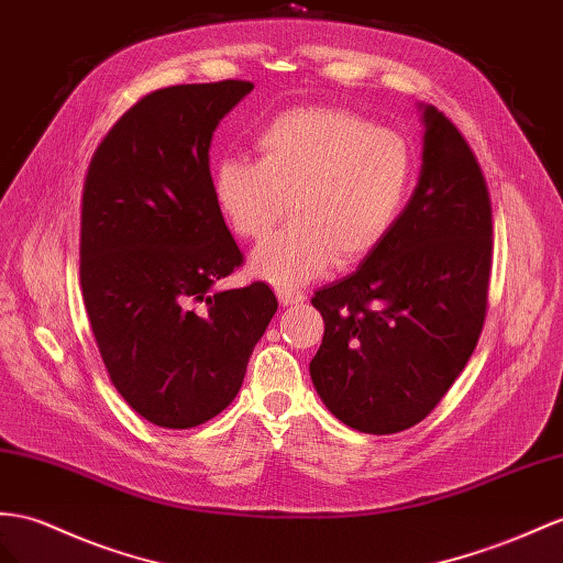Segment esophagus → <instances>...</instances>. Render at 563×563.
Masks as SVG:
<instances>
[{"label": "esophagus", "mask_w": 563, "mask_h": 563, "mask_svg": "<svg viewBox=\"0 0 563 563\" xmlns=\"http://www.w3.org/2000/svg\"><path fill=\"white\" fill-rule=\"evenodd\" d=\"M278 299L283 307H292V305H301L307 299V295L301 290H295V287H278Z\"/></svg>", "instance_id": "34e87169"}]
</instances>
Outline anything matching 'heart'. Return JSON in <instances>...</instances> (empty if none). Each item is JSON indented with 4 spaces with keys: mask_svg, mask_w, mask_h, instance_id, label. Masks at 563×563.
I'll use <instances>...</instances> for the list:
<instances>
[{
    "mask_svg": "<svg viewBox=\"0 0 563 563\" xmlns=\"http://www.w3.org/2000/svg\"><path fill=\"white\" fill-rule=\"evenodd\" d=\"M258 162L225 156L213 166L216 205L238 238L264 240L254 276L283 287L309 283L335 262H362L405 207L413 158L407 140L352 111L297 107L256 135Z\"/></svg>",
    "mask_w": 563,
    "mask_h": 563,
    "instance_id": "heart-1",
    "label": "heart"
}]
</instances>
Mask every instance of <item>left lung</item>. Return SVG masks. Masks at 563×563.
<instances>
[{
	"label": "left lung",
	"mask_w": 563,
	"mask_h": 563,
	"mask_svg": "<svg viewBox=\"0 0 563 563\" xmlns=\"http://www.w3.org/2000/svg\"><path fill=\"white\" fill-rule=\"evenodd\" d=\"M423 111V164L407 207L352 276L313 295L325 333L309 373L330 413L393 435L423 421L478 344L493 209L468 142Z\"/></svg>",
	"instance_id": "1"
}]
</instances>
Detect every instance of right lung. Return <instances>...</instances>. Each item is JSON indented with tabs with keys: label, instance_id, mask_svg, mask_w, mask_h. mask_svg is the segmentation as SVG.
I'll list each match as a JSON object with an SVG mask.
<instances>
[{
	"label": "right lung",
	"instance_id": "right-lung-1",
	"mask_svg": "<svg viewBox=\"0 0 563 563\" xmlns=\"http://www.w3.org/2000/svg\"><path fill=\"white\" fill-rule=\"evenodd\" d=\"M247 80L173 85L128 109L82 187L80 285L109 378L142 419L185 430L240 393L278 309L266 283L213 290L242 264L209 150Z\"/></svg>",
	"mask_w": 563,
	"mask_h": 563
}]
</instances>
